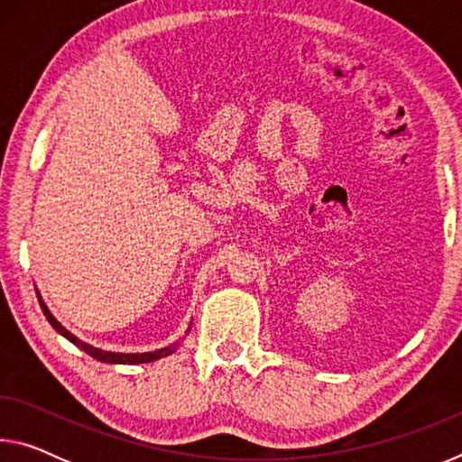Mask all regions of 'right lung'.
Returning <instances> with one entry per match:
<instances>
[{
  "label": "right lung",
  "mask_w": 462,
  "mask_h": 462,
  "mask_svg": "<svg viewBox=\"0 0 462 462\" xmlns=\"http://www.w3.org/2000/svg\"><path fill=\"white\" fill-rule=\"evenodd\" d=\"M38 295V293H36ZM38 301H41V308H42V311H44V316H46V319H49L51 322V326L54 328V330H57L59 334H62L65 336L67 340H71L75 346H79L81 350H85V353H88L89 356H93V358H97V361H101V363H118V365H138V363H151V361H156V358H162V356H167V355H171L175 350V346L177 344H173V346H169V348H161V350H154V353H143V355H122V353H107V350H99V348H96V346H91V344H88V342H83V340H79L77 338V336H73L71 332L67 330V328H62L57 319H54V316L51 314L49 311V308L44 306V301L41 300V295H38Z\"/></svg>",
  "instance_id": "1"
}]
</instances>
